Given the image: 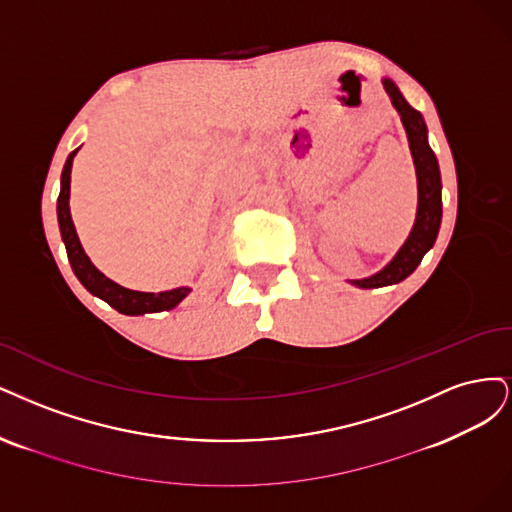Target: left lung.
<instances>
[{
    "label": "left lung",
    "instance_id": "1",
    "mask_svg": "<svg viewBox=\"0 0 512 512\" xmlns=\"http://www.w3.org/2000/svg\"><path fill=\"white\" fill-rule=\"evenodd\" d=\"M383 87L391 97V104L395 110H398L402 125L406 129L412 161H415V170H417L419 206H417L415 225H412V232L402 244L398 255H395L387 266L381 272H376L374 276L351 280V283L359 289H378V287L402 283L406 276H410L417 270L423 255L434 246L440 221H442L440 170H438V159L430 148V142H427L425 121L421 117V112L412 108L404 100V95L400 93L398 87H395L393 80L385 78Z\"/></svg>",
    "mask_w": 512,
    "mask_h": 512
}]
</instances>
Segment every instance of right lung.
Returning <instances> with one entry per match:
<instances>
[{"label":"right lung","mask_w":512,"mask_h":512,"mask_svg":"<svg viewBox=\"0 0 512 512\" xmlns=\"http://www.w3.org/2000/svg\"><path fill=\"white\" fill-rule=\"evenodd\" d=\"M76 153H78V148L76 151H72L68 161H65L63 172H61V191H59V200H57V219H59L61 238L65 244V251H68L70 266H72L76 278L80 280L82 287L95 295V298L108 302L114 310L123 312V315L136 317V315H146V312L172 310L174 306H178L187 298L191 291L189 287H178V289L161 291V293L125 289L97 270L91 263V259L87 257L85 249H82V244L76 234V227L72 223V214H70V174H72V161H74Z\"/></svg>","instance_id":"add662e5"}]
</instances>
